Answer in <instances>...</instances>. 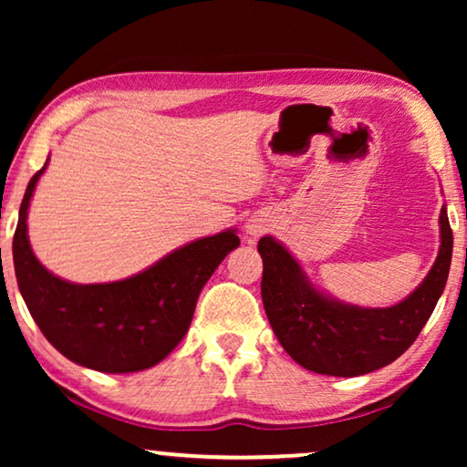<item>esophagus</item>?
I'll return each mask as SVG.
<instances>
[{"mask_svg": "<svg viewBox=\"0 0 467 467\" xmlns=\"http://www.w3.org/2000/svg\"><path fill=\"white\" fill-rule=\"evenodd\" d=\"M270 226H272L270 220L255 216V218H249V223H247V226H244V231H247L251 241H257L259 236L270 231Z\"/></svg>", "mask_w": 467, "mask_h": 467, "instance_id": "34e87169", "label": "esophagus"}]
</instances>
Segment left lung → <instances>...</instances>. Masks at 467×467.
<instances>
[{
  "label": "left lung",
  "instance_id": "obj_1",
  "mask_svg": "<svg viewBox=\"0 0 467 467\" xmlns=\"http://www.w3.org/2000/svg\"><path fill=\"white\" fill-rule=\"evenodd\" d=\"M439 224L437 262L412 295L387 309H365L323 295L278 241L259 239L264 309L292 360L319 375L357 377L400 358L414 344L445 290L453 253L445 205Z\"/></svg>",
  "mask_w": 467,
  "mask_h": 467
}]
</instances>
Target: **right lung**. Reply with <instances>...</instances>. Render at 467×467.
I'll return each instance as SVG.
<instances>
[{
	"instance_id": "add662e5",
	"label": "right lung",
	"mask_w": 467,
	"mask_h": 467,
	"mask_svg": "<svg viewBox=\"0 0 467 467\" xmlns=\"http://www.w3.org/2000/svg\"><path fill=\"white\" fill-rule=\"evenodd\" d=\"M47 162L26 187L12 244L16 280L30 315L76 365L100 373H136L158 365L185 337L205 282L241 244L236 231L197 239L119 282L61 280L35 257L26 228L30 197Z\"/></svg>"
}]
</instances>
